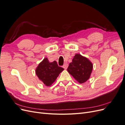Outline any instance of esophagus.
<instances>
[{
  "mask_svg": "<svg viewBox=\"0 0 125 125\" xmlns=\"http://www.w3.org/2000/svg\"><path fill=\"white\" fill-rule=\"evenodd\" d=\"M63 68L64 69H66L67 68H68V64L67 63H65L64 64V65H63Z\"/></svg>",
  "mask_w": 125,
  "mask_h": 125,
  "instance_id": "1",
  "label": "esophagus"
}]
</instances>
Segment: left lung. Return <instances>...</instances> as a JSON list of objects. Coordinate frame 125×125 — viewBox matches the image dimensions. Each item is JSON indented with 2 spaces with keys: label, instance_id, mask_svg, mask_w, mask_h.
<instances>
[{
  "label": "left lung",
  "instance_id": "8db88e82",
  "mask_svg": "<svg viewBox=\"0 0 125 125\" xmlns=\"http://www.w3.org/2000/svg\"><path fill=\"white\" fill-rule=\"evenodd\" d=\"M93 69L90 60L80 54H76L69 63L67 70L80 83H83L89 79Z\"/></svg>",
  "mask_w": 125,
  "mask_h": 125
}]
</instances>
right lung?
<instances>
[{
	"label": "right lung",
	"mask_w": 125,
	"mask_h": 125,
	"mask_svg": "<svg viewBox=\"0 0 125 125\" xmlns=\"http://www.w3.org/2000/svg\"><path fill=\"white\" fill-rule=\"evenodd\" d=\"M58 66L56 61L50 62L45 58L39 65L36 69L37 77L46 86H50L56 80L59 73L63 70Z\"/></svg>",
	"instance_id": "obj_1"
}]
</instances>
